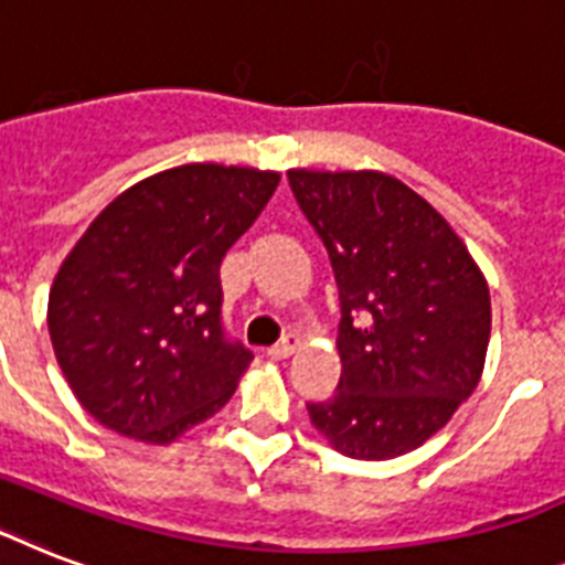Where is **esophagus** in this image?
Masks as SVG:
<instances>
[{
	"label": "esophagus",
	"instance_id": "1",
	"mask_svg": "<svg viewBox=\"0 0 565 565\" xmlns=\"http://www.w3.org/2000/svg\"><path fill=\"white\" fill-rule=\"evenodd\" d=\"M296 349H299V337L287 334L281 343L269 349V358H273V361H287L290 354H296Z\"/></svg>",
	"mask_w": 565,
	"mask_h": 565
}]
</instances>
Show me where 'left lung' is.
Returning <instances> with one entry per match:
<instances>
[{"label":"left lung","instance_id":"1","mask_svg":"<svg viewBox=\"0 0 565 565\" xmlns=\"http://www.w3.org/2000/svg\"><path fill=\"white\" fill-rule=\"evenodd\" d=\"M340 290L343 375L310 422L340 455L390 460L419 448L481 381L490 287L466 243L393 175L290 170Z\"/></svg>","mask_w":565,"mask_h":565}]
</instances>
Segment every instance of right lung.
<instances>
[{"label": "right lung", "instance_id": "obj_1", "mask_svg": "<svg viewBox=\"0 0 565 565\" xmlns=\"http://www.w3.org/2000/svg\"><path fill=\"white\" fill-rule=\"evenodd\" d=\"M281 175L184 163L137 181L90 222L49 290V337L82 407L163 446L211 419L255 361L222 331L220 264Z\"/></svg>", "mask_w": 565, "mask_h": 565}]
</instances>
